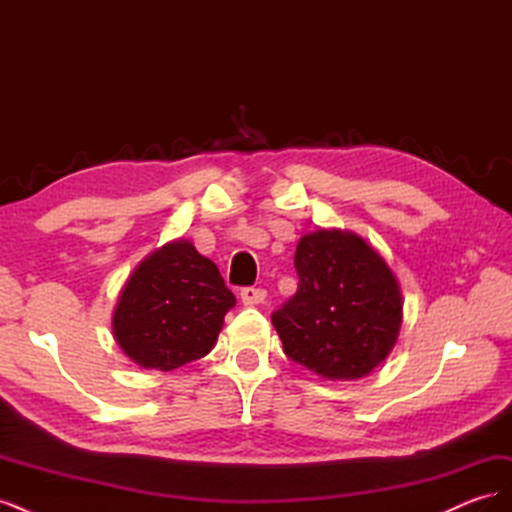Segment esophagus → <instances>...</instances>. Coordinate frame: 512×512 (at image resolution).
Wrapping results in <instances>:
<instances>
[{
	"label": "esophagus",
	"instance_id": "34e87169",
	"mask_svg": "<svg viewBox=\"0 0 512 512\" xmlns=\"http://www.w3.org/2000/svg\"><path fill=\"white\" fill-rule=\"evenodd\" d=\"M265 297H267V290H262V288L247 286V288L241 290L243 305H258V303L265 301Z\"/></svg>",
	"mask_w": 512,
	"mask_h": 512
}]
</instances>
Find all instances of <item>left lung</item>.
I'll list each match as a JSON object with an SVG mask.
<instances>
[{
    "instance_id": "obj_1",
    "label": "left lung",
    "mask_w": 512,
    "mask_h": 512,
    "mask_svg": "<svg viewBox=\"0 0 512 512\" xmlns=\"http://www.w3.org/2000/svg\"><path fill=\"white\" fill-rule=\"evenodd\" d=\"M299 288L273 312L284 352L327 380L369 376L397 344L404 297L395 273L363 237L318 228L294 252Z\"/></svg>"
}]
</instances>
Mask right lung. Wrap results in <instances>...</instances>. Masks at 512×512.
<instances>
[{"mask_svg":"<svg viewBox=\"0 0 512 512\" xmlns=\"http://www.w3.org/2000/svg\"><path fill=\"white\" fill-rule=\"evenodd\" d=\"M237 299L188 239L145 256L119 292L113 337L143 369L173 371L213 350Z\"/></svg>","mask_w":512,"mask_h":512,"instance_id":"right-lung-1","label":"right lung"}]
</instances>
